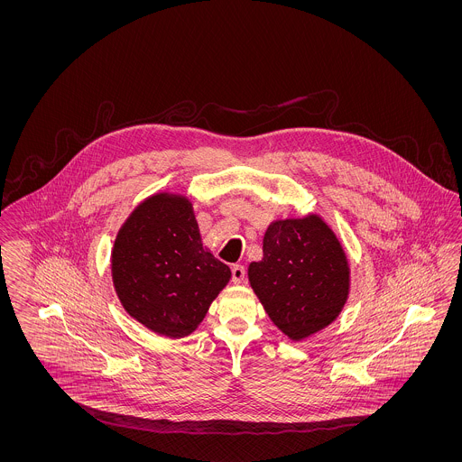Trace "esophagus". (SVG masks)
<instances>
[{"mask_svg":"<svg viewBox=\"0 0 462 462\" xmlns=\"http://www.w3.org/2000/svg\"><path fill=\"white\" fill-rule=\"evenodd\" d=\"M245 279V268L242 264H234L232 266V282L241 284Z\"/></svg>","mask_w":462,"mask_h":462,"instance_id":"obj_1","label":"esophagus"}]
</instances>
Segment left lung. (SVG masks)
<instances>
[{"label": "left lung", "instance_id": "1", "mask_svg": "<svg viewBox=\"0 0 462 462\" xmlns=\"http://www.w3.org/2000/svg\"><path fill=\"white\" fill-rule=\"evenodd\" d=\"M249 282L272 322L300 341L336 320L348 298L350 268L334 232L310 215L268 226L263 260L249 264Z\"/></svg>", "mask_w": 462, "mask_h": 462}]
</instances>
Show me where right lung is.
<instances>
[{"instance_id": "obj_1", "label": "right lung", "mask_w": 462, "mask_h": 462, "mask_svg": "<svg viewBox=\"0 0 462 462\" xmlns=\"http://www.w3.org/2000/svg\"><path fill=\"white\" fill-rule=\"evenodd\" d=\"M112 281L125 310L168 337L194 332L230 281V268L202 247L189 199L155 194L121 226Z\"/></svg>"}]
</instances>
